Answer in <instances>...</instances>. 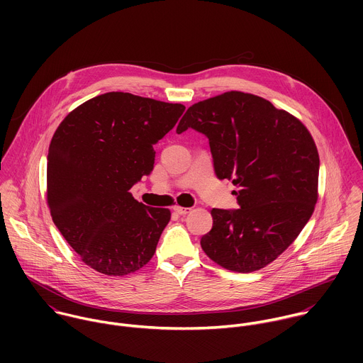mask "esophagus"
<instances>
[{"label":"esophagus","instance_id":"esophagus-1","mask_svg":"<svg viewBox=\"0 0 363 363\" xmlns=\"http://www.w3.org/2000/svg\"><path fill=\"white\" fill-rule=\"evenodd\" d=\"M191 210H192V208H185V206H179V205H175V206H174V211H175L177 214H179V216H186L188 213H191Z\"/></svg>","mask_w":363,"mask_h":363}]
</instances>
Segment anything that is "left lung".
<instances>
[{"label":"left lung","instance_id":"left-lung-1","mask_svg":"<svg viewBox=\"0 0 363 363\" xmlns=\"http://www.w3.org/2000/svg\"><path fill=\"white\" fill-rule=\"evenodd\" d=\"M210 140L218 179L238 188V210L213 208L201 247L221 267L251 273L274 262L315 211L319 153L307 128L260 96L225 91L198 101L182 116Z\"/></svg>","mask_w":363,"mask_h":363}]
</instances>
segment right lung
I'll list each match as a JSON object with an SVG mask.
<instances>
[{
  "label": "right lung",
  "instance_id": "right-lung-1",
  "mask_svg": "<svg viewBox=\"0 0 363 363\" xmlns=\"http://www.w3.org/2000/svg\"><path fill=\"white\" fill-rule=\"evenodd\" d=\"M185 106L123 91L96 96L59 125L47 155V203L82 262L106 276L142 269L171 220L129 189L149 175L153 145Z\"/></svg>",
  "mask_w": 363,
  "mask_h": 363
}]
</instances>
